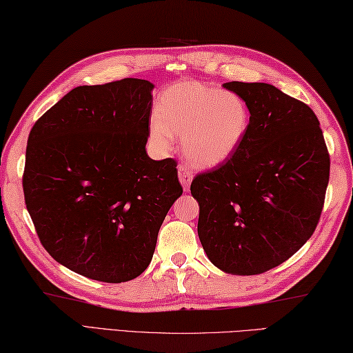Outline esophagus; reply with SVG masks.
Instances as JSON below:
<instances>
[{"instance_id":"1","label":"esophagus","mask_w":353,"mask_h":353,"mask_svg":"<svg viewBox=\"0 0 353 353\" xmlns=\"http://www.w3.org/2000/svg\"><path fill=\"white\" fill-rule=\"evenodd\" d=\"M178 178H179V183L183 184L184 190H189V185H190L192 179H193V172L187 166H184V164H179V166H178Z\"/></svg>"}]
</instances>
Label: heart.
<instances>
[{"mask_svg":"<svg viewBox=\"0 0 353 353\" xmlns=\"http://www.w3.org/2000/svg\"><path fill=\"white\" fill-rule=\"evenodd\" d=\"M248 128L250 110L242 97L185 81L161 94L149 137L158 148H168L172 135L184 137L185 157L198 166L212 168L232 157Z\"/></svg>","mask_w":353,"mask_h":353,"instance_id":"1","label":"heart"}]
</instances>
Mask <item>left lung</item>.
<instances>
[{"instance_id":"left-lung-1","label":"left lung","mask_w":353,"mask_h":353,"mask_svg":"<svg viewBox=\"0 0 353 353\" xmlns=\"http://www.w3.org/2000/svg\"><path fill=\"white\" fill-rule=\"evenodd\" d=\"M243 99L250 128L241 145L193 178L198 236L213 265L256 276L305 245L320 221L330 158L320 121L306 103L262 82H228Z\"/></svg>"}]
</instances>
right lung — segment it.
Listing matches in <instances>:
<instances>
[{
    "instance_id": "right-lung-1",
    "label": "right lung",
    "mask_w": 353,
    "mask_h": 353,
    "mask_svg": "<svg viewBox=\"0 0 353 353\" xmlns=\"http://www.w3.org/2000/svg\"><path fill=\"white\" fill-rule=\"evenodd\" d=\"M154 85L126 77L71 90L28 135L23 189L39 241L92 280H132L181 196L176 161L146 154Z\"/></svg>"
}]
</instances>
